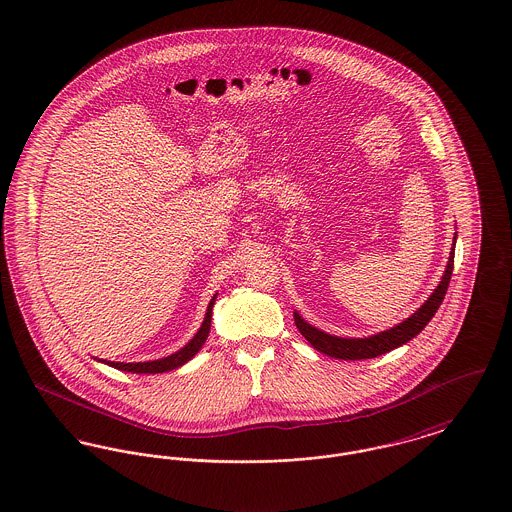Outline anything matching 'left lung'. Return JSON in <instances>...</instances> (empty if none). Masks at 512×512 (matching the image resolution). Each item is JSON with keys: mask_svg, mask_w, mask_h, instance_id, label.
Masks as SVG:
<instances>
[{"mask_svg": "<svg viewBox=\"0 0 512 512\" xmlns=\"http://www.w3.org/2000/svg\"><path fill=\"white\" fill-rule=\"evenodd\" d=\"M454 245H456V234H454ZM454 245H452L450 257H448L446 271L440 278V284L434 288L431 298L415 314L407 317L405 321H401L392 329H386L382 333H376V335H370L364 339H345V337H335V335H329V333L317 329L308 321H304L298 312H294V321H296L298 331L306 337V341L314 347L315 351L333 356V358H343V360L376 358L380 354L390 353L397 347L405 345L407 341H411L425 329V325L433 319V315L436 314V310L440 308V304L444 300V294L448 290L452 271H454Z\"/></svg>", "mask_w": 512, "mask_h": 512, "instance_id": "8db88e82", "label": "left lung"}]
</instances>
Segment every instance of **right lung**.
I'll list each match as a JSON object with an SVG mask.
<instances>
[{"mask_svg": "<svg viewBox=\"0 0 512 512\" xmlns=\"http://www.w3.org/2000/svg\"><path fill=\"white\" fill-rule=\"evenodd\" d=\"M214 302H216V294L212 296L210 304H208V310L204 315V321L200 325V329L197 331V335L177 353L169 354L165 358H158V360H148V362H109V360H101L113 368L118 370H124V372H132V374H159V372H169V370H175L179 366H183L185 362H189L195 354L202 349L208 333H210V321H212V308H214Z\"/></svg>", "mask_w": 512, "mask_h": 512, "instance_id": "1", "label": "right lung"}]
</instances>
